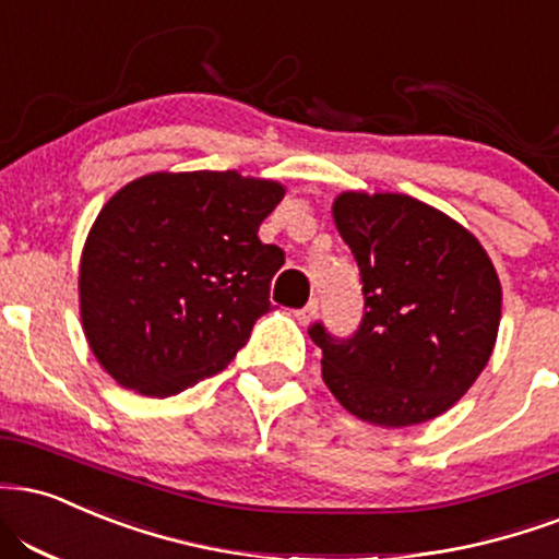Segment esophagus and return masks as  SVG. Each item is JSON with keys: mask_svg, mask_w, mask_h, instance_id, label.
Instances as JSON below:
<instances>
[{"mask_svg": "<svg viewBox=\"0 0 559 559\" xmlns=\"http://www.w3.org/2000/svg\"><path fill=\"white\" fill-rule=\"evenodd\" d=\"M314 314H318V299H309L307 307H301L294 312V318H297L301 325H309V322L314 320Z\"/></svg>", "mask_w": 559, "mask_h": 559, "instance_id": "1", "label": "esophagus"}]
</instances>
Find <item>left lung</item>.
<instances>
[{
	"label": "left lung",
	"mask_w": 559,
	"mask_h": 559,
	"mask_svg": "<svg viewBox=\"0 0 559 559\" xmlns=\"http://www.w3.org/2000/svg\"><path fill=\"white\" fill-rule=\"evenodd\" d=\"M333 221L361 273L352 338L309 328L322 380L356 419L401 429L445 414L492 356L502 286L468 228L399 192H341Z\"/></svg>",
	"instance_id": "1"
}]
</instances>
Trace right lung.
<instances>
[{"mask_svg":"<svg viewBox=\"0 0 559 559\" xmlns=\"http://www.w3.org/2000/svg\"><path fill=\"white\" fill-rule=\"evenodd\" d=\"M284 194L239 171H156L100 207L80 258V320L119 385L169 399L237 356L284 265L258 237Z\"/></svg>","mask_w":559,"mask_h":559,"instance_id":"obj_1","label":"right lung"}]
</instances>
